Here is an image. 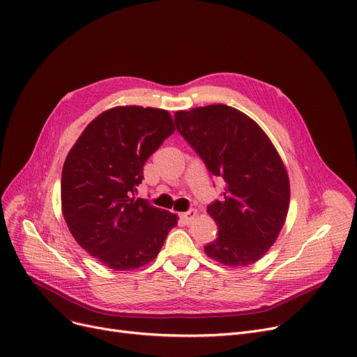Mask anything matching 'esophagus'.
<instances>
[{"mask_svg": "<svg viewBox=\"0 0 357 357\" xmlns=\"http://www.w3.org/2000/svg\"><path fill=\"white\" fill-rule=\"evenodd\" d=\"M197 215V210H190V211H185V213H181L179 217L185 222V223H191L194 220V217Z\"/></svg>", "mask_w": 357, "mask_h": 357, "instance_id": "34e87169", "label": "esophagus"}]
</instances>
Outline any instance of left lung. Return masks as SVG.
Wrapping results in <instances>:
<instances>
[{
	"mask_svg": "<svg viewBox=\"0 0 357 357\" xmlns=\"http://www.w3.org/2000/svg\"><path fill=\"white\" fill-rule=\"evenodd\" d=\"M175 126L208 172L226 183L223 198L207 207L219 234L206 254L223 266L254 264L287 215L290 185L282 158L254 119L227 105L178 111Z\"/></svg>",
	"mask_w": 357,
	"mask_h": 357,
	"instance_id": "1",
	"label": "left lung"
}]
</instances>
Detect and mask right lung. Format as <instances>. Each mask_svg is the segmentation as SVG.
Listing matches in <instances>:
<instances>
[{
    "label": "right lung",
    "instance_id": "1",
    "mask_svg": "<svg viewBox=\"0 0 357 357\" xmlns=\"http://www.w3.org/2000/svg\"><path fill=\"white\" fill-rule=\"evenodd\" d=\"M175 131L170 114L116 106L93 119L70 150L61 204L71 235L115 271L146 266L160 252L178 215L134 198L143 166Z\"/></svg>",
    "mask_w": 357,
    "mask_h": 357
}]
</instances>
